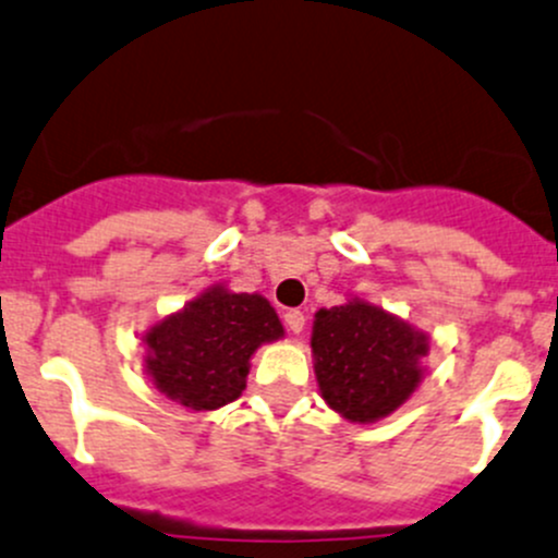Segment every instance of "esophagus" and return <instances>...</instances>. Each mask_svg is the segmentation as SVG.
Masks as SVG:
<instances>
[{"label": "esophagus", "mask_w": 558, "mask_h": 558, "mask_svg": "<svg viewBox=\"0 0 558 558\" xmlns=\"http://www.w3.org/2000/svg\"><path fill=\"white\" fill-rule=\"evenodd\" d=\"M284 325L298 336V332H303V327H306V317H303V312H298V308H290V312L284 314Z\"/></svg>", "instance_id": "34e87169"}]
</instances>
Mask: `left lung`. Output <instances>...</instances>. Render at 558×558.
Segmentation results:
<instances>
[{
  "mask_svg": "<svg viewBox=\"0 0 558 558\" xmlns=\"http://www.w3.org/2000/svg\"><path fill=\"white\" fill-rule=\"evenodd\" d=\"M427 354V332L365 298L314 314L319 395L347 422H378L408 403L422 384Z\"/></svg>",
  "mask_w": 558,
  "mask_h": 558,
  "instance_id": "1",
  "label": "left lung"
}]
</instances>
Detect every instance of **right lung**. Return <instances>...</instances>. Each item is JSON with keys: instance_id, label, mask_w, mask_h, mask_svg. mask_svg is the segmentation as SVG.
<instances>
[{"instance_id": "1", "label": "right lung", "mask_w": 558, "mask_h": 558, "mask_svg": "<svg viewBox=\"0 0 558 558\" xmlns=\"http://www.w3.org/2000/svg\"><path fill=\"white\" fill-rule=\"evenodd\" d=\"M279 338L284 327L260 292H233L217 281L142 332V365L171 403L217 411L241 398L255 352Z\"/></svg>"}]
</instances>
